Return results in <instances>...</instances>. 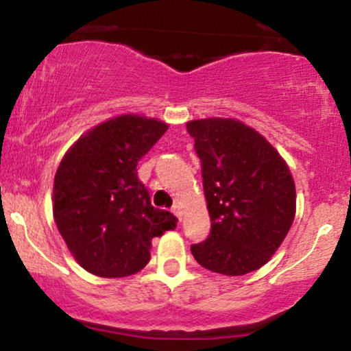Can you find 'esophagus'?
<instances>
[{"instance_id":"34e87169","label":"esophagus","mask_w":351,"mask_h":351,"mask_svg":"<svg viewBox=\"0 0 351 351\" xmlns=\"http://www.w3.org/2000/svg\"><path fill=\"white\" fill-rule=\"evenodd\" d=\"M173 213H175L178 218H182L183 210H182V205H180V203H175V205H173Z\"/></svg>"}]
</instances>
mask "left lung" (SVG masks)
Returning <instances> with one entry per match:
<instances>
[{
  "label": "left lung",
  "mask_w": 351,
  "mask_h": 351,
  "mask_svg": "<svg viewBox=\"0 0 351 351\" xmlns=\"http://www.w3.org/2000/svg\"><path fill=\"white\" fill-rule=\"evenodd\" d=\"M202 160L211 232L191 246L203 268L240 276L261 268L283 243L296 211L295 182L282 155L234 118L186 123Z\"/></svg>",
  "instance_id": "left-lung-1"
}]
</instances>
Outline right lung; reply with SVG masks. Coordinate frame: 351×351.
Wrapping results in <instances>:
<instances>
[{"label": "right lung", "mask_w": 351, "mask_h": 351, "mask_svg": "<svg viewBox=\"0 0 351 351\" xmlns=\"http://www.w3.org/2000/svg\"><path fill=\"white\" fill-rule=\"evenodd\" d=\"M168 130L167 123L119 114L99 123L64 153L53 184V217L75 260L103 278L143 269L152 240L176 228V217L152 206L138 180L141 156Z\"/></svg>", "instance_id": "1"}]
</instances>
